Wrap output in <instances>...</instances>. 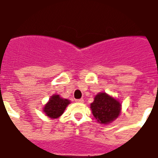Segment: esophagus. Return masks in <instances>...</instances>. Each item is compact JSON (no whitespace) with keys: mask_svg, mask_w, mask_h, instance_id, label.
Returning a JSON list of instances; mask_svg holds the SVG:
<instances>
[{"mask_svg":"<svg viewBox=\"0 0 158 158\" xmlns=\"http://www.w3.org/2000/svg\"><path fill=\"white\" fill-rule=\"evenodd\" d=\"M76 102H77V103H83L84 100L82 99V98H80V99H76Z\"/></svg>","mask_w":158,"mask_h":158,"instance_id":"34e87169","label":"esophagus"}]
</instances>
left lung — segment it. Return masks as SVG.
<instances>
[{
  "label": "left lung",
  "mask_w": 158,
  "mask_h": 158,
  "mask_svg": "<svg viewBox=\"0 0 158 158\" xmlns=\"http://www.w3.org/2000/svg\"><path fill=\"white\" fill-rule=\"evenodd\" d=\"M93 116L99 123L108 124L115 119L120 113L121 104L104 93H98L91 103Z\"/></svg>",
  "instance_id": "1"
}]
</instances>
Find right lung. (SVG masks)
<instances>
[{"label": "right lung", "instance_id": "obj_1", "mask_svg": "<svg viewBox=\"0 0 158 158\" xmlns=\"http://www.w3.org/2000/svg\"><path fill=\"white\" fill-rule=\"evenodd\" d=\"M69 103L70 100L61 98L59 95H54L44 108V111L49 118H58L63 114Z\"/></svg>", "mask_w": 158, "mask_h": 158}]
</instances>
